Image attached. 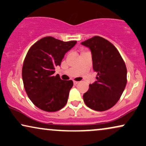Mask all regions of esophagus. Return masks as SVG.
I'll return each instance as SVG.
<instances>
[{
    "label": "esophagus",
    "mask_w": 146,
    "mask_h": 146,
    "mask_svg": "<svg viewBox=\"0 0 146 146\" xmlns=\"http://www.w3.org/2000/svg\"><path fill=\"white\" fill-rule=\"evenodd\" d=\"M78 83H79V82H77V81H73V84H74V85L78 84Z\"/></svg>",
    "instance_id": "1"
}]
</instances>
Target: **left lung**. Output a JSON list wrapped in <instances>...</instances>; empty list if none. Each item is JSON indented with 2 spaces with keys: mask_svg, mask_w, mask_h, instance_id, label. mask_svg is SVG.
I'll list each match as a JSON object with an SVG mask.
<instances>
[{
  "mask_svg": "<svg viewBox=\"0 0 146 146\" xmlns=\"http://www.w3.org/2000/svg\"><path fill=\"white\" fill-rule=\"evenodd\" d=\"M90 49L93 68L97 81L89 85L83 95L88 108L104 111L115 105L121 98L127 83V69L119 52L105 38L94 36L82 42Z\"/></svg>",
  "mask_w": 146,
  "mask_h": 146,
  "instance_id": "left-lung-1",
  "label": "left lung"
}]
</instances>
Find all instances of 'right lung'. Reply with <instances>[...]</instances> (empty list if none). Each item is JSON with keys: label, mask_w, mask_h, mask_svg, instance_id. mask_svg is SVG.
<instances>
[{"label": "right lung", "mask_w": 146, "mask_h": 146, "mask_svg": "<svg viewBox=\"0 0 146 146\" xmlns=\"http://www.w3.org/2000/svg\"><path fill=\"white\" fill-rule=\"evenodd\" d=\"M76 43L44 37L33 44L27 53L22 69L23 84L30 100L40 109L56 112L66 105L73 81L62 80L59 75L53 74L65 53Z\"/></svg>", "instance_id": "obj_1"}]
</instances>
